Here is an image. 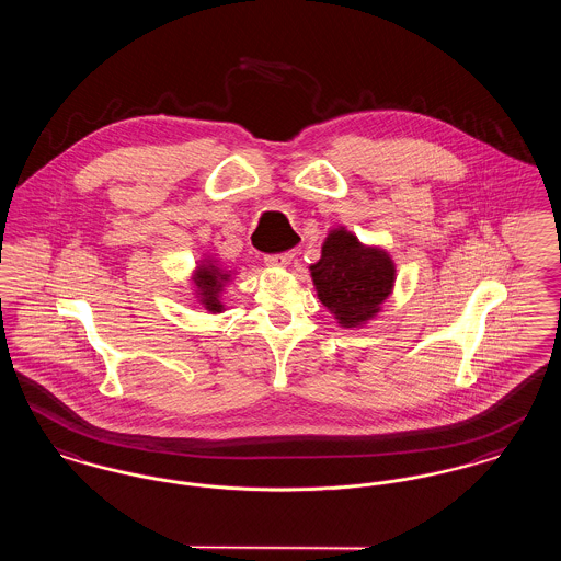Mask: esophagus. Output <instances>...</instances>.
<instances>
[{"mask_svg":"<svg viewBox=\"0 0 561 561\" xmlns=\"http://www.w3.org/2000/svg\"><path fill=\"white\" fill-rule=\"evenodd\" d=\"M293 259L294 252L288 250V252H279V254H267L265 263H267L268 267H286V265H290Z\"/></svg>","mask_w":561,"mask_h":561,"instance_id":"34e87169","label":"esophagus"}]
</instances>
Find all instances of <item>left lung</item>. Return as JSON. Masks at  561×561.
<instances>
[{
  "mask_svg": "<svg viewBox=\"0 0 561 561\" xmlns=\"http://www.w3.org/2000/svg\"><path fill=\"white\" fill-rule=\"evenodd\" d=\"M321 302L343 328L359 325L378 313L396 282V267L387 252L368 248L345 229L332 231L321 259L311 265Z\"/></svg>",
  "mask_w": 561,
  "mask_h": 561,
  "instance_id": "8db88e82",
  "label": "left lung"
}]
</instances>
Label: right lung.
Instances as JSON below:
<instances>
[{"label":"right lung","instance_id":"obj_1","mask_svg":"<svg viewBox=\"0 0 561 561\" xmlns=\"http://www.w3.org/2000/svg\"><path fill=\"white\" fill-rule=\"evenodd\" d=\"M227 277H229V275L222 273L214 263L202 265L199 271H197L195 284H197L199 294H202V305H204L208 311H214V313L222 311V305H220V300H218V293H220L222 282H225Z\"/></svg>","mask_w":561,"mask_h":561}]
</instances>
